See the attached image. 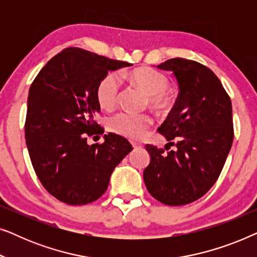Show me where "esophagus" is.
Segmentation results:
<instances>
[{
    "label": "esophagus",
    "instance_id": "obj_1",
    "mask_svg": "<svg viewBox=\"0 0 257 257\" xmlns=\"http://www.w3.org/2000/svg\"><path fill=\"white\" fill-rule=\"evenodd\" d=\"M132 146H133V149H135V150L142 149V147H143L142 144H138V143H132Z\"/></svg>",
    "mask_w": 257,
    "mask_h": 257
}]
</instances>
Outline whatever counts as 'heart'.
<instances>
[{"instance_id":"heart-1","label":"heart","mask_w":257,"mask_h":257,"mask_svg":"<svg viewBox=\"0 0 257 257\" xmlns=\"http://www.w3.org/2000/svg\"><path fill=\"white\" fill-rule=\"evenodd\" d=\"M131 78L145 92L149 93L147 103L158 112L166 111L172 103V98L167 92L168 79L163 73L151 68H139L131 72ZM121 79L118 72L105 75L98 83L96 94L98 103L104 110H111L118 104L120 97ZM153 124L152 115L149 113H133L121 111L108 119L107 125L112 132L139 139L147 128Z\"/></svg>"}]
</instances>
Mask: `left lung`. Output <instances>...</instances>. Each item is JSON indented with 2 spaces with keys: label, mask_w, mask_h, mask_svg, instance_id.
Here are the masks:
<instances>
[{
  "label": "left lung",
  "mask_w": 257,
  "mask_h": 257,
  "mask_svg": "<svg viewBox=\"0 0 257 257\" xmlns=\"http://www.w3.org/2000/svg\"><path fill=\"white\" fill-rule=\"evenodd\" d=\"M158 68L173 71L179 94L158 128L170 143L165 149L146 145L151 163L144 181L158 201L182 206L205 195L219 179L234 138L231 101L215 73L201 63L171 58ZM173 145L176 150L170 151Z\"/></svg>",
  "instance_id": "8db88e82"
}]
</instances>
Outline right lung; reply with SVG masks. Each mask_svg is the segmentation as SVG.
Returning <instances> with one entry per match:
<instances>
[{
  "label": "right lung",
  "mask_w": 257,
  "mask_h": 257,
  "mask_svg": "<svg viewBox=\"0 0 257 257\" xmlns=\"http://www.w3.org/2000/svg\"><path fill=\"white\" fill-rule=\"evenodd\" d=\"M132 64L80 48H66L38 72L29 90L24 124L31 164L43 187L59 201L82 206L99 199L114 167L133 150L124 137L104 133L97 85L111 70Z\"/></svg>",
  "instance_id": "1"
}]
</instances>
